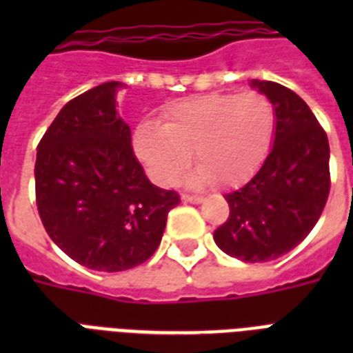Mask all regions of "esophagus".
<instances>
[{"instance_id":"1","label":"esophagus","mask_w":353,"mask_h":353,"mask_svg":"<svg viewBox=\"0 0 353 353\" xmlns=\"http://www.w3.org/2000/svg\"><path fill=\"white\" fill-rule=\"evenodd\" d=\"M181 199L183 201H187V203H201V201H203L201 196H188V194H183Z\"/></svg>"}]
</instances>
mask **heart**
I'll return each mask as SVG.
<instances>
[{
  "instance_id": "heart-1",
  "label": "heart",
  "mask_w": 353,
  "mask_h": 353,
  "mask_svg": "<svg viewBox=\"0 0 353 353\" xmlns=\"http://www.w3.org/2000/svg\"><path fill=\"white\" fill-rule=\"evenodd\" d=\"M276 113L258 91L192 97L163 112V124L141 122L133 150L161 187L176 185L190 159L198 172L190 183L238 187L251 179L273 144Z\"/></svg>"
}]
</instances>
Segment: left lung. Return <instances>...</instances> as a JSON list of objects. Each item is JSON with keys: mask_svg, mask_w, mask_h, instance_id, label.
I'll use <instances>...</instances> for the list:
<instances>
[{"mask_svg": "<svg viewBox=\"0 0 353 353\" xmlns=\"http://www.w3.org/2000/svg\"><path fill=\"white\" fill-rule=\"evenodd\" d=\"M251 85L273 102V148L251 181L225 194L229 218L216 245L243 262H269L301 243L323 214L330 194V144L310 106L269 80Z\"/></svg>", "mask_w": 353, "mask_h": 353, "instance_id": "left-lung-1", "label": "left lung"}]
</instances>
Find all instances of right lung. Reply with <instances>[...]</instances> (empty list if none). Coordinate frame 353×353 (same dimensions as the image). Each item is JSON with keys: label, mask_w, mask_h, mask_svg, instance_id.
<instances>
[{"label": "right lung", "mask_w": 353, "mask_h": 353, "mask_svg": "<svg viewBox=\"0 0 353 353\" xmlns=\"http://www.w3.org/2000/svg\"><path fill=\"white\" fill-rule=\"evenodd\" d=\"M121 82L69 101L36 154V205L51 240L84 268L117 273L159 247L179 196L144 174L117 113Z\"/></svg>", "instance_id": "1"}]
</instances>
